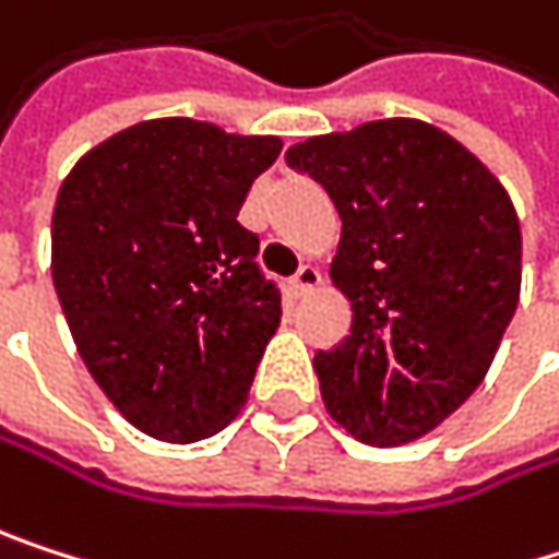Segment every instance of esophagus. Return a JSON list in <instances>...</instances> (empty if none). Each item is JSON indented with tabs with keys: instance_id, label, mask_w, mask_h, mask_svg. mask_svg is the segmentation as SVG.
Masks as SVG:
<instances>
[{
	"instance_id": "1",
	"label": "esophagus",
	"mask_w": 559,
	"mask_h": 559,
	"mask_svg": "<svg viewBox=\"0 0 559 559\" xmlns=\"http://www.w3.org/2000/svg\"><path fill=\"white\" fill-rule=\"evenodd\" d=\"M318 285H321V271H318L314 264H301L298 274L292 277V292H295V295H308V292H314Z\"/></svg>"
}]
</instances>
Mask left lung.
<instances>
[{"instance_id": "left-lung-1", "label": "left lung", "mask_w": 559, "mask_h": 559, "mask_svg": "<svg viewBox=\"0 0 559 559\" xmlns=\"http://www.w3.org/2000/svg\"><path fill=\"white\" fill-rule=\"evenodd\" d=\"M285 159L344 222L331 277L354 321L314 354L324 406L367 445L423 439L478 390L514 318L518 212L475 153L409 117L311 136Z\"/></svg>"}]
</instances>
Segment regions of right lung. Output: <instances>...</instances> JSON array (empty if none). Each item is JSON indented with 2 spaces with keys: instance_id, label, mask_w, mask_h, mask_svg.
<instances>
[{
  "instance_id": "1",
  "label": "right lung",
  "mask_w": 559,
  "mask_h": 559,
  "mask_svg": "<svg viewBox=\"0 0 559 559\" xmlns=\"http://www.w3.org/2000/svg\"><path fill=\"white\" fill-rule=\"evenodd\" d=\"M277 136L163 117L84 153L58 189L51 277L84 367L140 432L225 429L282 324V292L238 222Z\"/></svg>"
}]
</instances>
